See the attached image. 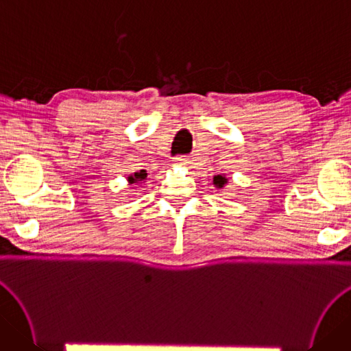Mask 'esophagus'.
I'll list each match as a JSON object with an SVG mask.
<instances>
[{
    "label": "esophagus",
    "mask_w": 351,
    "mask_h": 351,
    "mask_svg": "<svg viewBox=\"0 0 351 351\" xmlns=\"http://www.w3.org/2000/svg\"><path fill=\"white\" fill-rule=\"evenodd\" d=\"M176 163L180 166H186L188 165V159L186 157H176Z\"/></svg>",
    "instance_id": "obj_1"
}]
</instances>
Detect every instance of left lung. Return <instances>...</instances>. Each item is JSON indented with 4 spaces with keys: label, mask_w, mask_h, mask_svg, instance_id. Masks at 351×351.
<instances>
[{
    "label": "left lung",
    "mask_w": 351,
    "mask_h": 351,
    "mask_svg": "<svg viewBox=\"0 0 351 351\" xmlns=\"http://www.w3.org/2000/svg\"><path fill=\"white\" fill-rule=\"evenodd\" d=\"M229 184V179L226 178V175L223 173V175H216V176H213V185L216 186L217 189H223L226 185Z\"/></svg>",
    "instance_id": "left-lung-1"
}]
</instances>
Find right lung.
<instances>
[{"mask_svg": "<svg viewBox=\"0 0 351 351\" xmlns=\"http://www.w3.org/2000/svg\"><path fill=\"white\" fill-rule=\"evenodd\" d=\"M147 179H149V176H147V172L143 169V171L134 172V175L128 176V184L130 185H132V184L134 185H143Z\"/></svg>", "mask_w": 351, "mask_h": 351, "instance_id": "1", "label": "right lung"}]
</instances>
